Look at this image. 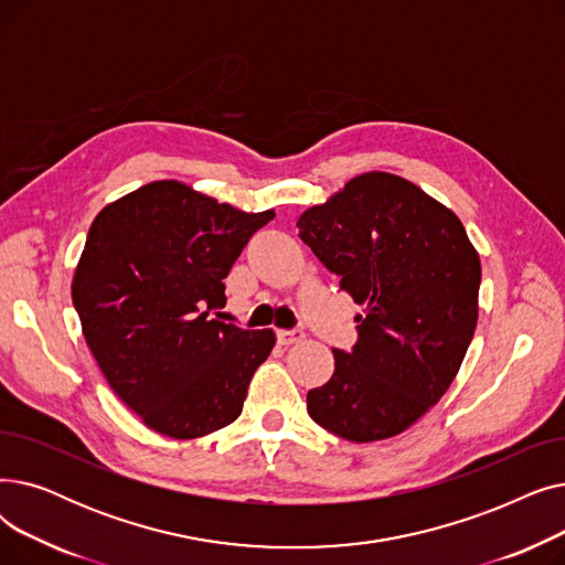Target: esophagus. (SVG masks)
Instances as JSON below:
<instances>
[{"label":"esophagus","instance_id":"1","mask_svg":"<svg viewBox=\"0 0 565 565\" xmlns=\"http://www.w3.org/2000/svg\"><path fill=\"white\" fill-rule=\"evenodd\" d=\"M305 334L300 330H277V341L281 345H290L295 341H300Z\"/></svg>","mask_w":565,"mask_h":565}]
</instances>
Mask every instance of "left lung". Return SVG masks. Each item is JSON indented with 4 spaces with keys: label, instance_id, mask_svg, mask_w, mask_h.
Wrapping results in <instances>:
<instances>
[{
    "label": "left lung",
    "instance_id": "obj_1",
    "mask_svg": "<svg viewBox=\"0 0 565 565\" xmlns=\"http://www.w3.org/2000/svg\"><path fill=\"white\" fill-rule=\"evenodd\" d=\"M300 237L366 313L309 417L343 439H387L444 396L479 320L481 260L462 222L394 173H362L298 220Z\"/></svg>",
    "mask_w": 565,
    "mask_h": 565
}]
</instances>
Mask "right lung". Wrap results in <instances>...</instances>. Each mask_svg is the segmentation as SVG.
I'll return each mask as SVG.
<instances>
[{
  "mask_svg": "<svg viewBox=\"0 0 565 565\" xmlns=\"http://www.w3.org/2000/svg\"><path fill=\"white\" fill-rule=\"evenodd\" d=\"M275 217L243 213L175 181L148 183L98 213L73 279L84 339L114 394L175 439L241 417L273 330L211 318L249 237Z\"/></svg>",
  "mask_w": 565,
  "mask_h": 565,
  "instance_id": "1",
  "label": "right lung"
}]
</instances>
